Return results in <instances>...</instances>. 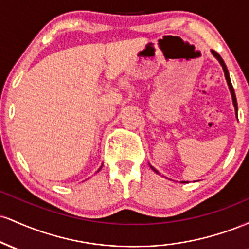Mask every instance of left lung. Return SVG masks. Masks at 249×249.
<instances>
[{
  "label": "left lung",
  "instance_id": "left-lung-1",
  "mask_svg": "<svg viewBox=\"0 0 249 249\" xmlns=\"http://www.w3.org/2000/svg\"><path fill=\"white\" fill-rule=\"evenodd\" d=\"M212 53L214 56L216 57V59H218V61L220 62V64L222 65V69H224V72H225V77H226V81H227V84H228V87H230V90H231V93H232V98H233V104H234V107H235V113H236V116H238V103H236V97H235V92H234V89H233V85H232V82H231V78H230V73H228V70H227V67H226V64H225V62H224V59L221 58V56L219 55L218 53H216V51H214V50H212ZM151 168H152V170L154 171V172H157L158 173V171L156 170V168L154 167H152L151 166Z\"/></svg>",
  "mask_w": 249,
  "mask_h": 249
}]
</instances>
